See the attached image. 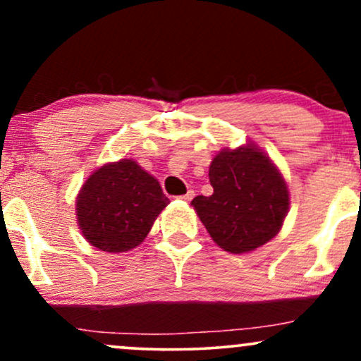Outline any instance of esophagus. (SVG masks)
Instances as JSON below:
<instances>
[{"label": "esophagus", "mask_w": 361, "mask_h": 361, "mask_svg": "<svg viewBox=\"0 0 361 361\" xmlns=\"http://www.w3.org/2000/svg\"><path fill=\"white\" fill-rule=\"evenodd\" d=\"M193 197H195V192H193V190H188V192H186L185 195H181L180 200H183V202H190V200H192Z\"/></svg>", "instance_id": "esophagus-1"}]
</instances>
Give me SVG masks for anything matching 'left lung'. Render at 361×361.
Masks as SVG:
<instances>
[{
  "label": "left lung",
  "instance_id": "1",
  "mask_svg": "<svg viewBox=\"0 0 361 361\" xmlns=\"http://www.w3.org/2000/svg\"><path fill=\"white\" fill-rule=\"evenodd\" d=\"M209 180L214 193L198 195L192 205L219 247L243 255L280 233L290 207L288 186L270 156L256 144L217 152Z\"/></svg>",
  "mask_w": 361,
  "mask_h": 361
}]
</instances>
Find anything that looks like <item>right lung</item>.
I'll use <instances>...</instances> for the list:
<instances>
[{
  "instance_id": "right-lung-1",
  "label": "right lung",
  "mask_w": 361,
  "mask_h": 361,
  "mask_svg": "<svg viewBox=\"0 0 361 361\" xmlns=\"http://www.w3.org/2000/svg\"><path fill=\"white\" fill-rule=\"evenodd\" d=\"M169 204L159 181L134 159L94 169L76 197L81 234L91 246L126 252L147 238L157 215Z\"/></svg>"
}]
</instances>
